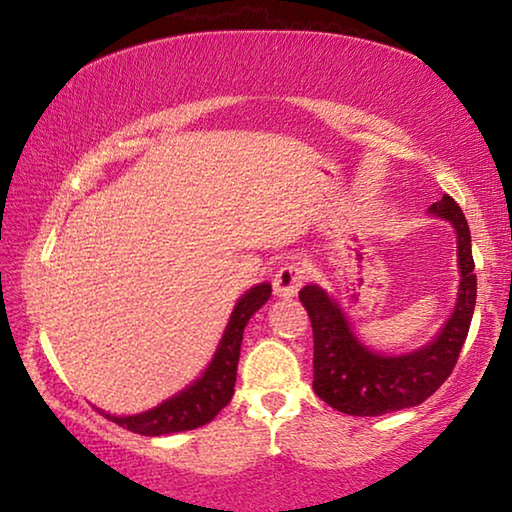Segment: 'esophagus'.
I'll return each instance as SVG.
<instances>
[{"mask_svg":"<svg viewBox=\"0 0 512 512\" xmlns=\"http://www.w3.org/2000/svg\"><path fill=\"white\" fill-rule=\"evenodd\" d=\"M302 282H305V268L296 262L284 264L273 277V293L277 298H291L296 296Z\"/></svg>","mask_w":512,"mask_h":512,"instance_id":"1","label":"esophagus"}]
</instances>
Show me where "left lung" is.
I'll return each mask as SVG.
<instances>
[{"label": "left lung", "mask_w": 512, "mask_h": 512, "mask_svg": "<svg viewBox=\"0 0 512 512\" xmlns=\"http://www.w3.org/2000/svg\"><path fill=\"white\" fill-rule=\"evenodd\" d=\"M429 212L456 228L461 268L456 309L433 343L400 357L372 352L354 336L341 307L323 289L307 284L300 291L314 329V391L336 411L363 418L409 409L431 397L452 375L476 302L472 239L463 210L449 194L433 203Z\"/></svg>", "instance_id": "left-lung-1"}]
</instances>
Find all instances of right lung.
Listing matches in <instances>:
<instances>
[{"instance_id":"1","label":"right lung","mask_w":512,"mask_h":512,"mask_svg":"<svg viewBox=\"0 0 512 512\" xmlns=\"http://www.w3.org/2000/svg\"><path fill=\"white\" fill-rule=\"evenodd\" d=\"M268 298H271V284L268 282L257 284V287L246 291V296H241L235 311H232L228 327H225L223 339L212 363L192 386L185 388V391H180L178 395H173L171 400L162 402L160 406H155V409L146 413L124 415V418L103 411L99 413L119 424V427L133 433H142V436H164V433L189 431L212 422L214 415L232 400V393H235L237 363L241 341H244V327L250 316H253Z\"/></svg>"}]
</instances>
